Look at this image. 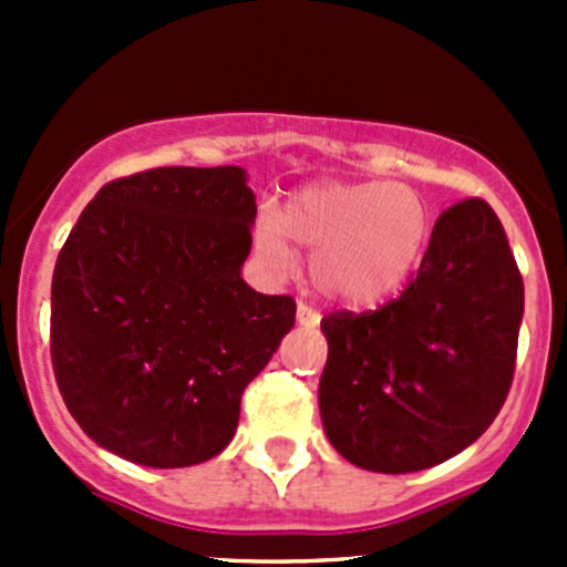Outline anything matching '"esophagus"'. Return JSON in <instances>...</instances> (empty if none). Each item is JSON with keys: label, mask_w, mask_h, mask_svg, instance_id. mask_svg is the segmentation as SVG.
I'll return each instance as SVG.
<instances>
[{"label": "esophagus", "mask_w": 567, "mask_h": 567, "mask_svg": "<svg viewBox=\"0 0 567 567\" xmlns=\"http://www.w3.org/2000/svg\"><path fill=\"white\" fill-rule=\"evenodd\" d=\"M296 320H299V326H305V329H316L320 323V312L312 310V307L307 305H299L296 307Z\"/></svg>", "instance_id": "34e87169"}]
</instances>
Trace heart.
Segmentation results:
<instances>
[{
  "mask_svg": "<svg viewBox=\"0 0 567 567\" xmlns=\"http://www.w3.org/2000/svg\"><path fill=\"white\" fill-rule=\"evenodd\" d=\"M431 233V208L405 183L320 181L299 188L282 214L260 208L255 249L271 271L288 274L296 241L312 251V282L326 299L373 307L414 277Z\"/></svg>",
  "mask_w": 567,
  "mask_h": 567,
  "instance_id": "b5f03b06",
  "label": "heart"
}]
</instances>
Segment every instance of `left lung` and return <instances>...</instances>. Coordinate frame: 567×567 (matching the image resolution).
<instances>
[{
	"mask_svg": "<svg viewBox=\"0 0 567 567\" xmlns=\"http://www.w3.org/2000/svg\"><path fill=\"white\" fill-rule=\"evenodd\" d=\"M522 318V274L491 205L444 210L398 299L320 320L329 359L318 405L331 447L381 474L458 455L511 392Z\"/></svg>",
	"mask_w": 567,
	"mask_h": 567,
	"instance_id": "left-lung-1",
	"label": "left lung"
}]
</instances>
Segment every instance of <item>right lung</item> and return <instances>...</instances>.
I'll list each match as a JSON object with an SVG mask.
<instances>
[{
	"instance_id": "right-lung-1",
	"label": "right lung",
	"mask_w": 567,
	"mask_h": 567,
	"mask_svg": "<svg viewBox=\"0 0 567 567\" xmlns=\"http://www.w3.org/2000/svg\"><path fill=\"white\" fill-rule=\"evenodd\" d=\"M257 205L241 167L106 183L51 279V362L95 444L181 468L233 442L241 394L296 323L290 296L241 279Z\"/></svg>"
}]
</instances>
